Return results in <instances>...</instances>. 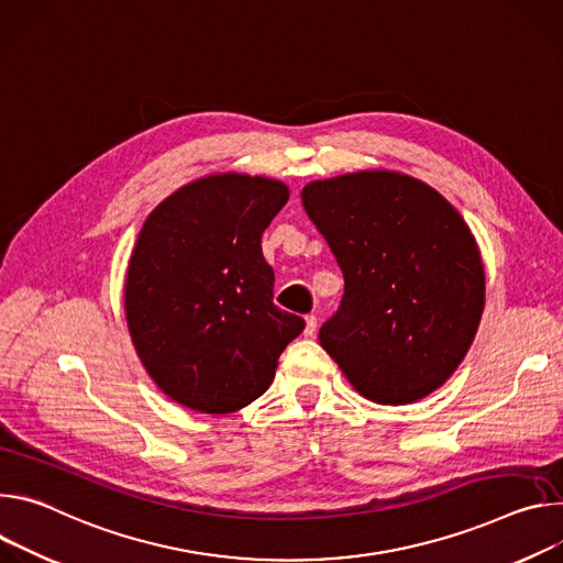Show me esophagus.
I'll return each instance as SVG.
<instances>
[{
    "label": "esophagus",
    "mask_w": 563,
    "mask_h": 563,
    "mask_svg": "<svg viewBox=\"0 0 563 563\" xmlns=\"http://www.w3.org/2000/svg\"><path fill=\"white\" fill-rule=\"evenodd\" d=\"M318 331V318L316 316H306V329H303V335L306 338H313Z\"/></svg>",
    "instance_id": "esophagus-1"
}]
</instances>
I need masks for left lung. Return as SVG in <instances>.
Instances as JSON below:
<instances>
[{
  "mask_svg": "<svg viewBox=\"0 0 563 563\" xmlns=\"http://www.w3.org/2000/svg\"><path fill=\"white\" fill-rule=\"evenodd\" d=\"M301 203L344 275L320 344L353 389L378 405H409L443 387L485 306L481 250L459 210L389 169L313 180Z\"/></svg>",
  "mask_w": 563,
  "mask_h": 563,
  "instance_id": "1",
  "label": "left lung"
}]
</instances>
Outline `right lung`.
<instances>
[{"label":"right lung","mask_w":563,"mask_h":563,"mask_svg":"<svg viewBox=\"0 0 563 563\" xmlns=\"http://www.w3.org/2000/svg\"><path fill=\"white\" fill-rule=\"evenodd\" d=\"M288 201L282 180L212 174L145 219L124 279V313L156 387L201 413H232L273 383L303 331L273 303L262 234Z\"/></svg>","instance_id":"add662e5"}]
</instances>
